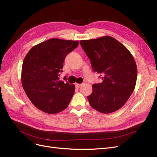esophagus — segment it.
I'll return each mask as SVG.
<instances>
[{
  "instance_id": "1",
  "label": "esophagus",
  "mask_w": 157,
  "mask_h": 157,
  "mask_svg": "<svg viewBox=\"0 0 157 157\" xmlns=\"http://www.w3.org/2000/svg\"><path fill=\"white\" fill-rule=\"evenodd\" d=\"M82 84H79V83H76V84H75V87H76V88H79L80 87H81V86H82Z\"/></svg>"
}]
</instances>
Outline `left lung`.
I'll return each instance as SVG.
<instances>
[{
	"instance_id": "1",
	"label": "left lung",
	"mask_w": 157,
	"mask_h": 157,
	"mask_svg": "<svg viewBox=\"0 0 157 157\" xmlns=\"http://www.w3.org/2000/svg\"><path fill=\"white\" fill-rule=\"evenodd\" d=\"M94 72L100 74L102 83L93 85L87 97L91 107L110 113L125 104L133 93L137 79V67L132 55L121 42L109 36L81 40Z\"/></svg>"
}]
</instances>
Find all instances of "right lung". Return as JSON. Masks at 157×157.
I'll use <instances>...</instances> for the list:
<instances>
[{
	"label": "right lung",
	"instance_id": "add662e5",
	"mask_svg": "<svg viewBox=\"0 0 157 157\" xmlns=\"http://www.w3.org/2000/svg\"><path fill=\"white\" fill-rule=\"evenodd\" d=\"M78 41L52 38L33 46L22 65L21 83L31 102L49 114L67 108L75 85L59 80L67 55L78 47ZM66 79V77L64 78Z\"/></svg>",
	"mask_w": 157,
	"mask_h": 157
}]
</instances>
